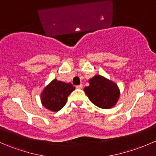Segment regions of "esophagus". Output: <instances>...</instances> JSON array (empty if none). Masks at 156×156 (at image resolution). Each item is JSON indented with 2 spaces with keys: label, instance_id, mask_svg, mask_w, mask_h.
I'll use <instances>...</instances> for the list:
<instances>
[{
  "label": "esophagus",
  "instance_id": "esophagus-1",
  "mask_svg": "<svg viewBox=\"0 0 156 156\" xmlns=\"http://www.w3.org/2000/svg\"><path fill=\"white\" fill-rule=\"evenodd\" d=\"M82 87H83L82 84H80V85H78V86H76V88H77V89H79V90H81V89H82Z\"/></svg>",
  "mask_w": 156,
  "mask_h": 156
}]
</instances>
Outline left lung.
Here are the masks:
<instances>
[{"instance_id": "obj_1", "label": "left lung", "mask_w": 156, "mask_h": 156, "mask_svg": "<svg viewBox=\"0 0 156 156\" xmlns=\"http://www.w3.org/2000/svg\"><path fill=\"white\" fill-rule=\"evenodd\" d=\"M88 82L90 85L84 90L95 106L105 109L115 106L120 97V90L115 82L100 75H94Z\"/></svg>"}]
</instances>
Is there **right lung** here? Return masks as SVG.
I'll return each mask as SVG.
<instances>
[{
  "mask_svg": "<svg viewBox=\"0 0 156 156\" xmlns=\"http://www.w3.org/2000/svg\"><path fill=\"white\" fill-rule=\"evenodd\" d=\"M75 89L71 83L53 79L41 93V102L43 106L51 112H58L67 102L69 94Z\"/></svg>",
  "mask_w": 156,
  "mask_h": 156,
  "instance_id": "right-lung-1",
  "label": "right lung"
}]
</instances>
